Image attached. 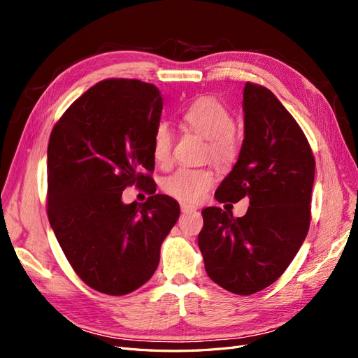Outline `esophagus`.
I'll list each match as a JSON object with an SVG mask.
<instances>
[{
	"label": "esophagus",
	"instance_id": "34e87169",
	"mask_svg": "<svg viewBox=\"0 0 358 358\" xmlns=\"http://www.w3.org/2000/svg\"><path fill=\"white\" fill-rule=\"evenodd\" d=\"M180 210H182L183 213H189V212H194V210H196V208H194V206H191V204L182 203V204H180Z\"/></svg>",
	"mask_w": 358,
	"mask_h": 358
}]
</instances>
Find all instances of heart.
<instances>
[{"mask_svg": "<svg viewBox=\"0 0 358 358\" xmlns=\"http://www.w3.org/2000/svg\"><path fill=\"white\" fill-rule=\"evenodd\" d=\"M182 121L194 133L208 140V155L216 166H227L237 154V140L234 137V119L225 107L215 99H199L191 103L182 115ZM173 129L169 124L157 125L152 140V154L161 166H167L171 159ZM212 170L180 167L173 171L161 187L167 196L196 203L201 200L215 183Z\"/></svg>", "mask_w": 358, "mask_h": 358, "instance_id": "heart-1", "label": "heart"}]
</instances>
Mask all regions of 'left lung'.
Returning a JSON list of instances; mask_svg holds the SVG:
<instances>
[{"mask_svg":"<svg viewBox=\"0 0 358 358\" xmlns=\"http://www.w3.org/2000/svg\"><path fill=\"white\" fill-rule=\"evenodd\" d=\"M245 138L239 158L215 191L220 203L249 199L234 218L203 209L199 246L215 284L249 296L285 272L305 242L310 222L315 159L296 119L264 86L243 90Z\"/></svg>","mask_w":358,"mask_h":358,"instance_id":"obj_1","label":"left lung"}]
</instances>
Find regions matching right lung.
I'll return each instance as SVG.
<instances>
[{
  "mask_svg": "<svg viewBox=\"0 0 358 358\" xmlns=\"http://www.w3.org/2000/svg\"><path fill=\"white\" fill-rule=\"evenodd\" d=\"M157 86L107 79L76 100L48 146V216L74 272L91 288L124 296L146 284L180 208L164 194L125 204L122 191L152 180ZM155 192V191H154Z\"/></svg>",
  "mask_w": 358,
  "mask_h": 358,
  "instance_id": "obj_1",
  "label": "right lung"
}]
</instances>
